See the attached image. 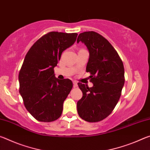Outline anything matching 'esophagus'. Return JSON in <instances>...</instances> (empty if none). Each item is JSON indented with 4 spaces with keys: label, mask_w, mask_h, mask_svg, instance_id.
<instances>
[{
    "label": "esophagus",
    "mask_w": 150,
    "mask_h": 150,
    "mask_svg": "<svg viewBox=\"0 0 150 150\" xmlns=\"http://www.w3.org/2000/svg\"><path fill=\"white\" fill-rule=\"evenodd\" d=\"M73 87L74 88H75V87H77V86H78V85H77V83L76 82V81H73Z\"/></svg>",
    "instance_id": "1"
}]
</instances>
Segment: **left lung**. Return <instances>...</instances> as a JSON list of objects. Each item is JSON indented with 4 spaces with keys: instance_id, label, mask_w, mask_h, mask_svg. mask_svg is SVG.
Wrapping results in <instances>:
<instances>
[{
    "instance_id": "8db88e82",
    "label": "left lung",
    "mask_w": 150,
    "mask_h": 150,
    "mask_svg": "<svg viewBox=\"0 0 150 150\" xmlns=\"http://www.w3.org/2000/svg\"><path fill=\"white\" fill-rule=\"evenodd\" d=\"M81 42L89 52L86 71L91 73L92 87L78 83L83 97L77 103L80 117L89 122L103 120L118 103L124 85L123 63L110 42L95 32L81 33Z\"/></svg>"
}]
</instances>
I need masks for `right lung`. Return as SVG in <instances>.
Returning a JSON list of instances; mask_svg holds the SVG:
<instances>
[{"mask_svg":"<svg viewBox=\"0 0 150 150\" xmlns=\"http://www.w3.org/2000/svg\"><path fill=\"white\" fill-rule=\"evenodd\" d=\"M77 36V33L49 32L37 40L25 56L18 75L19 92L27 110L38 121L50 122L62 115L73 83L68 79H58L54 69Z\"/></svg>","mask_w":150,"mask_h":150,"instance_id":"add662e5","label":"right lung"}]
</instances>
